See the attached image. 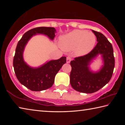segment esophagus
<instances>
[{
	"mask_svg": "<svg viewBox=\"0 0 125 125\" xmlns=\"http://www.w3.org/2000/svg\"><path fill=\"white\" fill-rule=\"evenodd\" d=\"M66 60H67V63H69L71 62V60H72V58H71V57L68 56L67 57Z\"/></svg>",
	"mask_w": 125,
	"mask_h": 125,
	"instance_id": "obj_1",
	"label": "esophagus"
}]
</instances>
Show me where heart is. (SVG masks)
<instances>
[{"instance_id": "1", "label": "heart", "mask_w": 125, "mask_h": 125, "mask_svg": "<svg viewBox=\"0 0 125 125\" xmlns=\"http://www.w3.org/2000/svg\"><path fill=\"white\" fill-rule=\"evenodd\" d=\"M96 43L94 33L84 30H75L61 36L60 44L61 48L66 51L75 49L77 56H84L89 53Z\"/></svg>"}]
</instances>
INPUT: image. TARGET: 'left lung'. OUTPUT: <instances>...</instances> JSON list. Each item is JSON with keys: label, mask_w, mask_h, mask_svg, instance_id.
Instances as JSON below:
<instances>
[{"label": "left lung", "mask_w": 125, "mask_h": 125, "mask_svg": "<svg viewBox=\"0 0 125 125\" xmlns=\"http://www.w3.org/2000/svg\"><path fill=\"white\" fill-rule=\"evenodd\" d=\"M92 31L98 42L95 47L88 54L76 57L71 62V85L74 89L80 93H93L102 88L110 80L115 67L111 43L103 33ZM99 55L102 57L103 65L99 71L94 72L90 65Z\"/></svg>", "instance_id": "8db88e82"}]
</instances>
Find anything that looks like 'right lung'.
<instances>
[{"instance_id":"1","label":"right lung","mask_w":125,"mask_h":125,"mask_svg":"<svg viewBox=\"0 0 125 125\" xmlns=\"http://www.w3.org/2000/svg\"><path fill=\"white\" fill-rule=\"evenodd\" d=\"M56 30L51 27H39L25 32L17 45L13 60V67L17 79L30 90L40 92L51 87L56 74L66 63V57L47 61L39 67H32L25 62L23 53L27 42L37 34L47 36L51 40L55 37Z\"/></svg>"}]
</instances>
